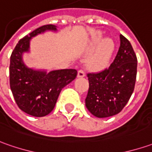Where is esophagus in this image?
<instances>
[{
    "label": "esophagus",
    "mask_w": 152,
    "mask_h": 152,
    "mask_svg": "<svg viewBox=\"0 0 152 152\" xmlns=\"http://www.w3.org/2000/svg\"><path fill=\"white\" fill-rule=\"evenodd\" d=\"M85 76V72L82 70H80L77 73V77H84Z\"/></svg>",
    "instance_id": "1"
}]
</instances>
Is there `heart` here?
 <instances>
[{
	"label": "heart",
	"mask_w": 152,
	"mask_h": 152,
	"mask_svg": "<svg viewBox=\"0 0 152 152\" xmlns=\"http://www.w3.org/2000/svg\"><path fill=\"white\" fill-rule=\"evenodd\" d=\"M97 44V47L87 59V66L93 70H101L109 63L114 50V44L110 39H102V34L97 33L92 39V46Z\"/></svg>",
	"instance_id": "1"
}]
</instances>
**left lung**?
<instances>
[{"instance_id":"1","label":"left lung","mask_w":152,"mask_h":152,"mask_svg":"<svg viewBox=\"0 0 152 152\" xmlns=\"http://www.w3.org/2000/svg\"><path fill=\"white\" fill-rule=\"evenodd\" d=\"M118 54L110 66L98 73H88L89 89L86 107L97 118H107L120 112L133 93L137 58L132 46L122 34Z\"/></svg>"}]
</instances>
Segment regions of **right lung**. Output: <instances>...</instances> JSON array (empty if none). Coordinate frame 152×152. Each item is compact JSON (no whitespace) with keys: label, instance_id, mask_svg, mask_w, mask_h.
Here are the masks:
<instances>
[{"label":"right lung","instance_id":"right-lung-1","mask_svg":"<svg viewBox=\"0 0 152 152\" xmlns=\"http://www.w3.org/2000/svg\"><path fill=\"white\" fill-rule=\"evenodd\" d=\"M47 31H57L55 25L48 24L35 29L19 40L10 59V86L21 110L34 117H44L55 106L60 91L76 77L75 69L36 70L27 66L23 55L30 51V41Z\"/></svg>","mask_w":152,"mask_h":152}]
</instances>
